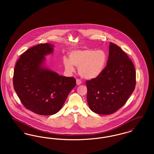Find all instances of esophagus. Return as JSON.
<instances>
[{
	"label": "esophagus",
	"mask_w": 154,
	"mask_h": 154,
	"mask_svg": "<svg viewBox=\"0 0 154 154\" xmlns=\"http://www.w3.org/2000/svg\"><path fill=\"white\" fill-rule=\"evenodd\" d=\"M76 83H77V84L78 85H79L81 84L82 81H81L80 79H77V80H76Z\"/></svg>",
	"instance_id": "obj_1"
}]
</instances>
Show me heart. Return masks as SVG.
<instances>
[{
	"label": "heart",
	"mask_w": 154,
	"mask_h": 154,
	"mask_svg": "<svg viewBox=\"0 0 154 154\" xmlns=\"http://www.w3.org/2000/svg\"><path fill=\"white\" fill-rule=\"evenodd\" d=\"M106 60L107 55L104 51L87 48L70 52L69 60L63 59V65L66 71L69 72H73V66L79 67V73L81 77L92 80L97 78L102 73Z\"/></svg>",
	"instance_id": "obj_1"
}]
</instances>
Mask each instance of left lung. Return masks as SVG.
Segmentation results:
<instances>
[{"instance_id":"8db88e82","label":"left lung","mask_w":154,"mask_h":154,"mask_svg":"<svg viewBox=\"0 0 154 154\" xmlns=\"http://www.w3.org/2000/svg\"><path fill=\"white\" fill-rule=\"evenodd\" d=\"M86 85L91 110L103 115L114 113L124 105L135 88L136 70L131 59L110 42L107 66L99 77L87 80Z\"/></svg>"}]
</instances>
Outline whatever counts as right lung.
Segmentation results:
<instances>
[{
  "label": "right lung",
  "mask_w": 154,
  "mask_h": 154,
  "mask_svg": "<svg viewBox=\"0 0 154 154\" xmlns=\"http://www.w3.org/2000/svg\"><path fill=\"white\" fill-rule=\"evenodd\" d=\"M53 47L45 43L30 48L20 56L14 70L13 85L19 99L26 109L39 115L58 112L76 84L73 77L59 75L42 66Z\"/></svg>",
  "instance_id": "add662e5"
}]
</instances>
